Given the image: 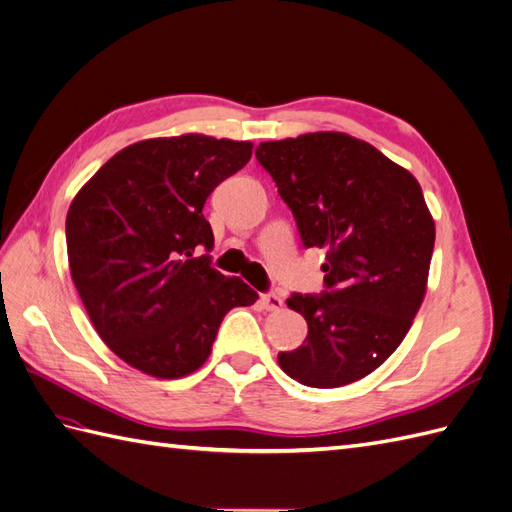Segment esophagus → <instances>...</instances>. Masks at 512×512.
<instances>
[{
  "label": "esophagus",
  "instance_id": "esophagus-1",
  "mask_svg": "<svg viewBox=\"0 0 512 512\" xmlns=\"http://www.w3.org/2000/svg\"><path fill=\"white\" fill-rule=\"evenodd\" d=\"M260 303H262V307L269 309V312H277V309H282L284 299L280 297V294H275V292H262L260 294Z\"/></svg>",
  "mask_w": 512,
  "mask_h": 512
}]
</instances>
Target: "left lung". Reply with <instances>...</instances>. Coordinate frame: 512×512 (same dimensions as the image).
<instances>
[{
    "instance_id": "obj_1",
    "label": "left lung",
    "mask_w": 512,
    "mask_h": 512,
    "mask_svg": "<svg viewBox=\"0 0 512 512\" xmlns=\"http://www.w3.org/2000/svg\"><path fill=\"white\" fill-rule=\"evenodd\" d=\"M256 160L305 247H327L324 290L290 294L305 342L277 354L292 380L335 389L380 367L423 303L436 226L406 168L342 132L260 143Z\"/></svg>"
}]
</instances>
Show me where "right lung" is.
<instances>
[{"label": "right lung", "mask_w": 512, "mask_h": 512, "mask_svg": "<svg viewBox=\"0 0 512 512\" xmlns=\"http://www.w3.org/2000/svg\"><path fill=\"white\" fill-rule=\"evenodd\" d=\"M250 158L243 141L151 138L115 153L72 200L74 286L104 344L128 365L156 378L192 374L230 309L258 299L211 267L203 213L209 194Z\"/></svg>", "instance_id": "right-lung-1"}]
</instances>
